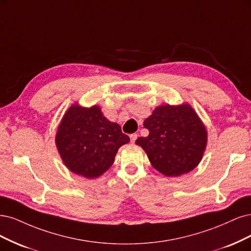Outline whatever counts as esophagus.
Returning a JSON list of instances; mask_svg holds the SVG:
<instances>
[{"instance_id": "1", "label": "esophagus", "mask_w": 251, "mask_h": 251, "mask_svg": "<svg viewBox=\"0 0 251 251\" xmlns=\"http://www.w3.org/2000/svg\"><path fill=\"white\" fill-rule=\"evenodd\" d=\"M129 136H130L131 143H134L136 141V139H137V136H139V135H137V133H132V134H130Z\"/></svg>"}]
</instances>
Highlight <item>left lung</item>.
<instances>
[{"label":"left lung","instance_id":"left-lung-1","mask_svg":"<svg viewBox=\"0 0 251 251\" xmlns=\"http://www.w3.org/2000/svg\"><path fill=\"white\" fill-rule=\"evenodd\" d=\"M149 130L135 144L147 153L153 168L167 177H178L195 169L203 157L207 130L189 103L159 105L144 121Z\"/></svg>","mask_w":251,"mask_h":251}]
</instances>
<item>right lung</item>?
Returning a JSON list of instances; mask_svg holds the SVG:
<instances>
[{
    "mask_svg": "<svg viewBox=\"0 0 251 251\" xmlns=\"http://www.w3.org/2000/svg\"><path fill=\"white\" fill-rule=\"evenodd\" d=\"M129 141L121 126L105 118L98 105L83 107L77 102L63 115L55 135L63 164L87 179L106 172L119 148Z\"/></svg>",
    "mask_w": 251,
    "mask_h": 251,
    "instance_id": "right-lung-1",
    "label": "right lung"
}]
</instances>
